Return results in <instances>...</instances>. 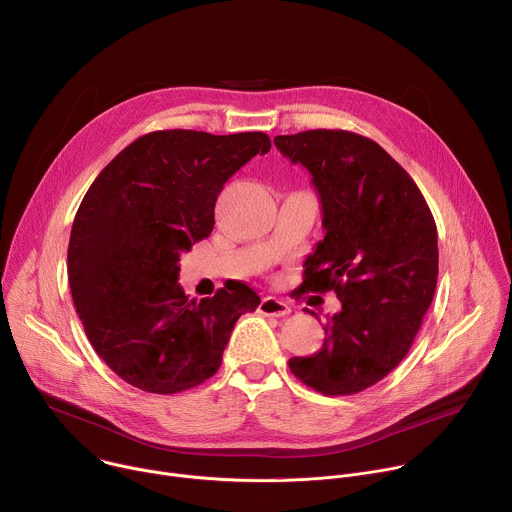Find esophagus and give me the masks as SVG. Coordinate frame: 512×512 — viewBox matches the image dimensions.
Returning a JSON list of instances; mask_svg holds the SVG:
<instances>
[{
    "label": "esophagus",
    "instance_id": "obj_1",
    "mask_svg": "<svg viewBox=\"0 0 512 512\" xmlns=\"http://www.w3.org/2000/svg\"><path fill=\"white\" fill-rule=\"evenodd\" d=\"M291 311V307L283 301V299H277L273 295H267L261 299L259 303V313L263 315H269V317H283Z\"/></svg>",
    "mask_w": 512,
    "mask_h": 512
}]
</instances>
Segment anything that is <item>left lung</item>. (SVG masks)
<instances>
[{
  "instance_id": "8db88e82",
  "label": "left lung",
  "mask_w": 512,
  "mask_h": 512,
  "mask_svg": "<svg viewBox=\"0 0 512 512\" xmlns=\"http://www.w3.org/2000/svg\"><path fill=\"white\" fill-rule=\"evenodd\" d=\"M273 142L309 170L321 203L325 237L303 263L301 287L342 303L321 350L291 358L289 370L325 396L358 394L404 360L432 303L434 217L406 170L366 136L305 130Z\"/></svg>"
}]
</instances>
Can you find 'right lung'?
<instances>
[{
  "label": "right lung",
  "mask_w": 512,
  "mask_h": 512,
  "mask_svg": "<svg viewBox=\"0 0 512 512\" xmlns=\"http://www.w3.org/2000/svg\"><path fill=\"white\" fill-rule=\"evenodd\" d=\"M269 148L263 132L156 130L88 189L70 233L68 281L92 348L130 386L177 394L203 384L235 321L261 303L245 283L189 299L179 261L211 235L223 185Z\"/></svg>",
  "instance_id": "right-lung-1"
}]
</instances>
